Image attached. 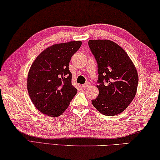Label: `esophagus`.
<instances>
[{
	"mask_svg": "<svg viewBox=\"0 0 160 160\" xmlns=\"http://www.w3.org/2000/svg\"><path fill=\"white\" fill-rule=\"evenodd\" d=\"M90 85H91V84L88 82H86L85 84H84V85H82V87L83 88H89Z\"/></svg>",
	"mask_w": 160,
	"mask_h": 160,
	"instance_id": "obj_1",
	"label": "esophagus"
}]
</instances>
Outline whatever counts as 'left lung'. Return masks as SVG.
<instances>
[{
	"instance_id": "left-lung-1",
	"label": "left lung",
	"mask_w": 160,
	"mask_h": 160,
	"mask_svg": "<svg viewBox=\"0 0 160 160\" xmlns=\"http://www.w3.org/2000/svg\"><path fill=\"white\" fill-rule=\"evenodd\" d=\"M88 44L97 60L98 97L92 100L98 111L107 116L120 114L133 101L137 90V70L127 52L109 40H90Z\"/></svg>"
}]
</instances>
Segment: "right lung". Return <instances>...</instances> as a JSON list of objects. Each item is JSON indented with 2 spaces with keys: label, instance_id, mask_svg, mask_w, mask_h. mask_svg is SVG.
Wrapping results in <instances>:
<instances>
[{
  "label": "right lung",
  "instance_id": "obj_1",
  "mask_svg": "<svg viewBox=\"0 0 160 160\" xmlns=\"http://www.w3.org/2000/svg\"><path fill=\"white\" fill-rule=\"evenodd\" d=\"M81 45V41L53 45L42 51L32 63L27 89L34 106L43 114L59 117L77 94L71 83L68 66Z\"/></svg>",
  "mask_w": 160,
  "mask_h": 160
}]
</instances>
